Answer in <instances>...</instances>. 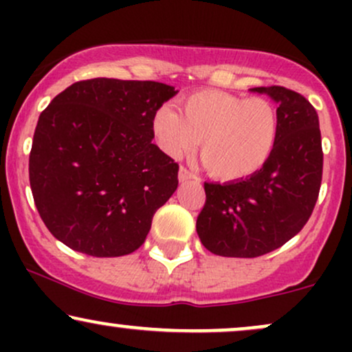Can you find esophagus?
I'll use <instances>...</instances> for the list:
<instances>
[{"mask_svg":"<svg viewBox=\"0 0 352 352\" xmlns=\"http://www.w3.org/2000/svg\"><path fill=\"white\" fill-rule=\"evenodd\" d=\"M188 179H195V175H193V173L190 172L188 168L180 167V170H179V180H180V182H185V180H188Z\"/></svg>","mask_w":352,"mask_h":352,"instance_id":"esophagus-1","label":"esophagus"}]
</instances>
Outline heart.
<instances>
[{"mask_svg": "<svg viewBox=\"0 0 352 352\" xmlns=\"http://www.w3.org/2000/svg\"><path fill=\"white\" fill-rule=\"evenodd\" d=\"M160 148L182 157L200 144V159L218 180H240L268 162L280 131L276 109L265 98L243 99L218 89H201L182 100V114L162 106L152 117Z\"/></svg>", "mask_w": 352, "mask_h": 352, "instance_id": "1", "label": "heart"}]
</instances>
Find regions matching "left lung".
<instances>
[{"instance_id":"obj_1","label":"left lung","mask_w":352,"mask_h":352,"mask_svg":"<svg viewBox=\"0 0 352 352\" xmlns=\"http://www.w3.org/2000/svg\"><path fill=\"white\" fill-rule=\"evenodd\" d=\"M278 102L280 131L272 157L245 180L205 182L197 233L208 252L254 258L280 248L308 223L322 179L316 109L283 86L254 87Z\"/></svg>"}]
</instances>
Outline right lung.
<instances>
[{
    "instance_id": "right-lung-1",
    "label": "right lung",
    "mask_w": 352,
    "mask_h": 352,
    "mask_svg": "<svg viewBox=\"0 0 352 352\" xmlns=\"http://www.w3.org/2000/svg\"><path fill=\"white\" fill-rule=\"evenodd\" d=\"M175 94L155 80L96 78L64 89L41 112L30 184L59 241L99 258L144 243L179 185V164L152 144V117Z\"/></svg>"
}]
</instances>
